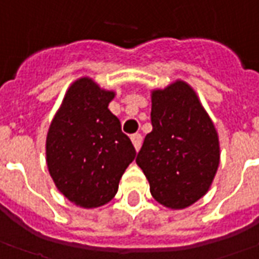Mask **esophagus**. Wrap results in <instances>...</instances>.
Returning <instances> with one entry per match:
<instances>
[{
	"label": "esophagus",
	"instance_id": "1",
	"mask_svg": "<svg viewBox=\"0 0 259 259\" xmlns=\"http://www.w3.org/2000/svg\"><path fill=\"white\" fill-rule=\"evenodd\" d=\"M132 142H133V145H135V149L139 150L140 146H142V142H143L142 135H140V133H135V135H132Z\"/></svg>",
	"mask_w": 259,
	"mask_h": 259
}]
</instances>
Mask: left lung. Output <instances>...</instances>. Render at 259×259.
Segmentation results:
<instances>
[{
    "instance_id": "8db88e82",
    "label": "left lung",
    "mask_w": 259,
    "mask_h": 259,
    "mask_svg": "<svg viewBox=\"0 0 259 259\" xmlns=\"http://www.w3.org/2000/svg\"><path fill=\"white\" fill-rule=\"evenodd\" d=\"M152 126L136 163L159 203L183 209L202 198L219 165L218 135L195 92L183 81L152 94Z\"/></svg>"
}]
</instances>
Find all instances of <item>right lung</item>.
Wrapping results in <instances>:
<instances>
[{
    "mask_svg": "<svg viewBox=\"0 0 259 259\" xmlns=\"http://www.w3.org/2000/svg\"><path fill=\"white\" fill-rule=\"evenodd\" d=\"M113 97L87 77L77 80L47 135L50 175L58 191L83 208L112 201L121 175L136 157L120 120L107 107Z\"/></svg>",
    "mask_w": 259,
    "mask_h": 259,
    "instance_id": "1",
    "label": "right lung"
}]
</instances>
